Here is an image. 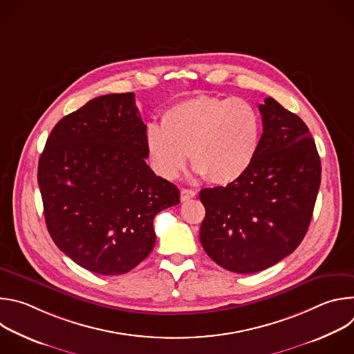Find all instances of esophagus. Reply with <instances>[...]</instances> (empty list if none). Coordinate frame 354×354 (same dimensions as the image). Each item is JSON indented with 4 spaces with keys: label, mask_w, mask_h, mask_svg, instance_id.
Wrapping results in <instances>:
<instances>
[{
    "label": "esophagus",
    "mask_w": 354,
    "mask_h": 354,
    "mask_svg": "<svg viewBox=\"0 0 354 354\" xmlns=\"http://www.w3.org/2000/svg\"><path fill=\"white\" fill-rule=\"evenodd\" d=\"M197 194L196 190H192V189H180V200L182 201H187L189 198L194 197Z\"/></svg>",
    "instance_id": "esophagus-1"
}]
</instances>
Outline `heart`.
<instances>
[{"label": "heart", "instance_id": "b5f03b06", "mask_svg": "<svg viewBox=\"0 0 354 354\" xmlns=\"http://www.w3.org/2000/svg\"><path fill=\"white\" fill-rule=\"evenodd\" d=\"M262 123L257 109L239 97L193 96L168 108L161 127L145 131V149L154 171L176 179L192 167L214 185H230L254 164L261 145Z\"/></svg>", "mask_w": 354, "mask_h": 354}]
</instances>
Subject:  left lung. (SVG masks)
I'll list each match as a JSON object with an SVG mask.
<instances>
[{"instance_id": "1", "label": "left lung", "mask_w": 354, "mask_h": 354, "mask_svg": "<svg viewBox=\"0 0 354 354\" xmlns=\"http://www.w3.org/2000/svg\"><path fill=\"white\" fill-rule=\"evenodd\" d=\"M259 112L263 133L254 164L236 182L198 194L206 209L201 246L217 265L242 274L265 270L295 250L321 185L307 124L270 96Z\"/></svg>"}]
</instances>
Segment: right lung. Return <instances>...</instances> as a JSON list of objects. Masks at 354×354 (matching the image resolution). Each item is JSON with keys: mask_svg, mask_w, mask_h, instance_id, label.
<instances>
[{"mask_svg": "<svg viewBox=\"0 0 354 354\" xmlns=\"http://www.w3.org/2000/svg\"><path fill=\"white\" fill-rule=\"evenodd\" d=\"M134 93L93 97L50 133L37 182L50 236L81 268L123 274L156 243L154 217L179 203V189L145 158Z\"/></svg>", "mask_w": 354, "mask_h": 354, "instance_id": "obj_1", "label": "right lung"}]
</instances>
